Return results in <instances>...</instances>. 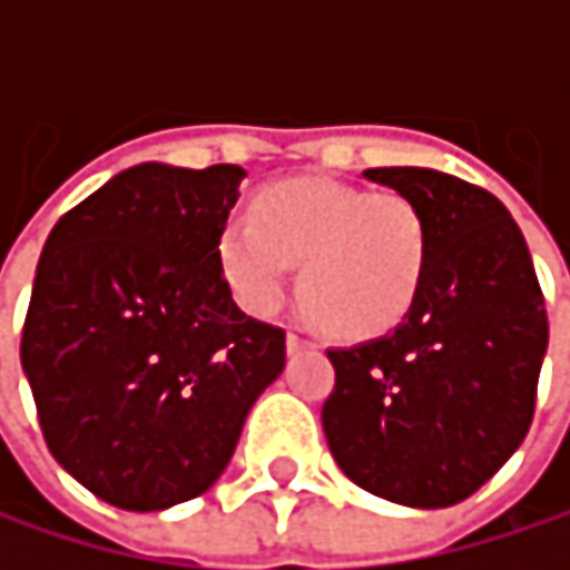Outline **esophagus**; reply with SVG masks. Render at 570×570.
<instances>
[{
    "mask_svg": "<svg viewBox=\"0 0 570 570\" xmlns=\"http://www.w3.org/2000/svg\"><path fill=\"white\" fill-rule=\"evenodd\" d=\"M309 346H313V343H309L306 336H299V333H293V330L286 333V350H289V353H299V350H309Z\"/></svg>",
    "mask_w": 570,
    "mask_h": 570,
    "instance_id": "1",
    "label": "esophagus"
}]
</instances>
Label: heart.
I'll return each mask as SVG.
<instances>
[{"label":"heart","instance_id":"b5f03b06","mask_svg":"<svg viewBox=\"0 0 570 570\" xmlns=\"http://www.w3.org/2000/svg\"><path fill=\"white\" fill-rule=\"evenodd\" d=\"M217 261L237 303L274 313L299 264V296L340 336H380L409 313L429 264V220L402 190L296 177L224 224Z\"/></svg>","mask_w":570,"mask_h":570}]
</instances>
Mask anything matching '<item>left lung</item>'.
Here are the masks:
<instances>
[{
  "mask_svg": "<svg viewBox=\"0 0 570 570\" xmlns=\"http://www.w3.org/2000/svg\"><path fill=\"white\" fill-rule=\"evenodd\" d=\"M429 220L422 286L393 333L326 350L336 383L323 432L366 492L445 509L479 492L528 435L548 313L524 237L479 184L429 168H370Z\"/></svg>",
  "mask_w": 570,
  "mask_h": 570,
  "instance_id": "obj_1",
  "label": "left lung"
}]
</instances>
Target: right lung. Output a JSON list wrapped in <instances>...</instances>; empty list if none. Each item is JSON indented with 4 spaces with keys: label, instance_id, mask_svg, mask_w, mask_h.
<instances>
[{
    "label": "right lung",
    "instance_id": "right-lung-1",
    "mask_svg": "<svg viewBox=\"0 0 570 570\" xmlns=\"http://www.w3.org/2000/svg\"><path fill=\"white\" fill-rule=\"evenodd\" d=\"M244 168L138 165L58 217L22 326L56 462L101 502L204 495L281 376L286 333L247 316L217 261Z\"/></svg>",
    "mask_w": 570,
    "mask_h": 570
}]
</instances>
